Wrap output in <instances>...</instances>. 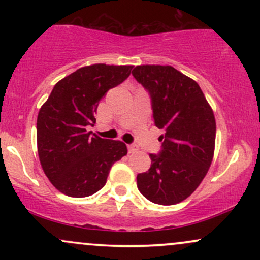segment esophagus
Segmentation results:
<instances>
[{
	"instance_id": "34e87169",
	"label": "esophagus",
	"mask_w": 260,
	"mask_h": 260,
	"mask_svg": "<svg viewBox=\"0 0 260 260\" xmlns=\"http://www.w3.org/2000/svg\"><path fill=\"white\" fill-rule=\"evenodd\" d=\"M127 148H128V153H129V154L137 153V151L139 150L138 145H136V144H128Z\"/></svg>"
}]
</instances>
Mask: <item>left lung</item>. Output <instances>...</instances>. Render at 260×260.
I'll use <instances>...</instances> for the list:
<instances>
[{
    "mask_svg": "<svg viewBox=\"0 0 260 260\" xmlns=\"http://www.w3.org/2000/svg\"><path fill=\"white\" fill-rule=\"evenodd\" d=\"M132 74L148 90L154 123L164 131L161 150L149 154L151 166L137 176V186L155 204H177L194 192L211 165L214 112L198 83L171 66H137Z\"/></svg>",
    "mask_w": 260,
    "mask_h": 260,
    "instance_id": "8db88e82",
    "label": "left lung"
}]
</instances>
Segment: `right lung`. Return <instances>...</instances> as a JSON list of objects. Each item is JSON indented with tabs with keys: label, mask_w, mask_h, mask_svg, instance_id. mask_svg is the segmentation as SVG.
I'll use <instances>...</instances> for the list:
<instances>
[{
	"label": "right lung",
	"mask_w": 260,
	"mask_h": 260,
	"mask_svg": "<svg viewBox=\"0 0 260 260\" xmlns=\"http://www.w3.org/2000/svg\"><path fill=\"white\" fill-rule=\"evenodd\" d=\"M133 66L91 64L53 86L37 121L38 153L45 175L56 189L74 198L89 197L105 186L110 169L127 155L120 140L103 139L86 131L94 126L100 100L129 77Z\"/></svg>",
	"instance_id": "1"
}]
</instances>
